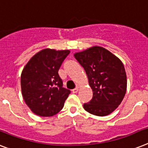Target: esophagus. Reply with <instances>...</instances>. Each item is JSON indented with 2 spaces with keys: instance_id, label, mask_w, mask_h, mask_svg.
<instances>
[{
  "instance_id": "34e87169",
  "label": "esophagus",
  "mask_w": 148,
  "mask_h": 148,
  "mask_svg": "<svg viewBox=\"0 0 148 148\" xmlns=\"http://www.w3.org/2000/svg\"><path fill=\"white\" fill-rule=\"evenodd\" d=\"M78 91H79V88H78V87H77V88L74 89V90H72V92H73V93H77Z\"/></svg>"
}]
</instances>
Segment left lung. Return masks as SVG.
<instances>
[{
	"label": "left lung",
	"instance_id": "left-lung-1",
	"mask_svg": "<svg viewBox=\"0 0 148 148\" xmlns=\"http://www.w3.org/2000/svg\"><path fill=\"white\" fill-rule=\"evenodd\" d=\"M84 68L93 90V99L84 109L97 116L111 114L121 104L127 89V77L122 61L101 46H93L74 54Z\"/></svg>",
	"mask_w": 148,
	"mask_h": 148
}]
</instances>
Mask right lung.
I'll return each mask as SVG.
<instances>
[{"label":"right lung","mask_w":148,"mask_h":148,"mask_svg":"<svg viewBox=\"0 0 148 148\" xmlns=\"http://www.w3.org/2000/svg\"><path fill=\"white\" fill-rule=\"evenodd\" d=\"M70 50L45 49L37 52L21 73L23 99L36 116L50 117L58 113L71 91L62 87L58 70Z\"/></svg>","instance_id":"obj_1"}]
</instances>
